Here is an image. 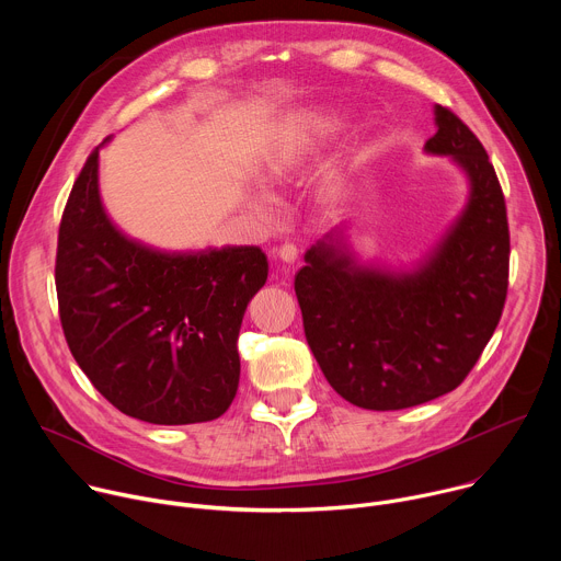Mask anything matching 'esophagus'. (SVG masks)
Segmentation results:
<instances>
[{
  "instance_id": "obj_1",
  "label": "esophagus",
  "mask_w": 561,
  "mask_h": 561,
  "mask_svg": "<svg viewBox=\"0 0 561 561\" xmlns=\"http://www.w3.org/2000/svg\"><path fill=\"white\" fill-rule=\"evenodd\" d=\"M279 260L286 262V264H293L297 257H299V247L295 242H286L279 247Z\"/></svg>"
}]
</instances>
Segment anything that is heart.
Here are the masks:
<instances>
[{"label": "heart", "mask_w": 561, "mask_h": 561, "mask_svg": "<svg viewBox=\"0 0 561 561\" xmlns=\"http://www.w3.org/2000/svg\"><path fill=\"white\" fill-rule=\"evenodd\" d=\"M342 126V119L329 111H306L282 124L264 157V178L271 184L284 182L312 148L337 135Z\"/></svg>", "instance_id": "heart-1"}]
</instances>
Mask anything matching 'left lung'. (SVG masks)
I'll return each mask as SVG.
<instances>
[{"instance_id": "8db88e82", "label": "left lung", "mask_w": 561, "mask_h": 561, "mask_svg": "<svg viewBox=\"0 0 561 561\" xmlns=\"http://www.w3.org/2000/svg\"><path fill=\"white\" fill-rule=\"evenodd\" d=\"M431 154L468 178V202L435 251L411 271L355 260L344 228L319 239L295 275L306 342L329 383L368 411L411 409L455 390L493 337L508 290L506 202L489 154L435 106Z\"/></svg>"}]
</instances>
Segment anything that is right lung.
Here are the masks:
<instances>
[{
    "mask_svg": "<svg viewBox=\"0 0 561 561\" xmlns=\"http://www.w3.org/2000/svg\"><path fill=\"white\" fill-rule=\"evenodd\" d=\"M98 171L100 148L59 224L55 286L68 348L128 417L217 420L237 392V337L268 260L257 247L164 253L135 242L106 215Z\"/></svg>",
    "mask_w": 561,
    "mask_h": 561,
    "instance_id": "right-lung-1",
    "label": "right lung"
}]
</instances>
